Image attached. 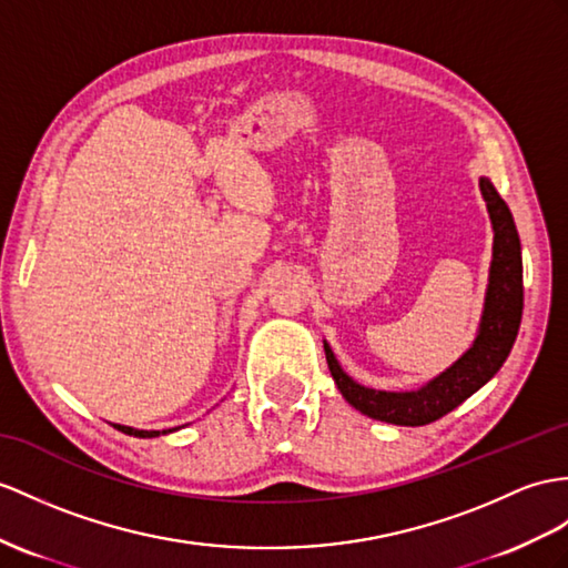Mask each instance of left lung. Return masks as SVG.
Returning <instances> with one entry per match:
<instances>
[{
  "mask_svg": "<svg viewBox=\"0 0 568 568\" xmlns=\"http://www.w3.org/2000/svg\"><path fill=\"white\" fill-rule=\"evenodd\" d=\"M481 197L491 219L494 245L489 284L484 294V308L473 344L438 376L426 381L417 390H376L356 383L344 373L335 352L323 339L325 358L342 397L371 419L397 426H424L444 417L463 405L484 383L494 378L514 349L523 315V257L520 239L508 204L491 185L489 178H479Z\"/></svg>",
  "mask_w": 568,
  "mask_h": 568,
  "instance_id": "left-lung-1",
  "label": "left lung"
}]
</instances>
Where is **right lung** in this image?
<instances>
[{
  "mask_svg": "<svg viewBox=\"0 0 568 568\" xmlns=\"http://www.w3.org/2000/svg\"><path fill=\"white\" fill-rule=\"evenodd\" d=\"M118 432L128 434V436H136V438H156L161 434H173L178 428H165V432H144V428H132V426H122V424H113Z\"/></svg>",
  "mask_w": 568,
  "mask_h": 568,
  "instance_id": "add662e5",
  "label": "right lung"
}]
</instances>
